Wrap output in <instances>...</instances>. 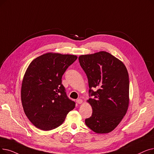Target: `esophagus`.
<instances>
[{
  "label": "esophagus",
  "mask_w": 154,
  "mask_h": 154,
  "mask_svg": "<svg viewBox=\"0 0 154 154\" xmlns=\"http://www.w3.org/2000/svg\"><path fill=\"white\" fill-rule=\"evenodd\" d=\"M76 102H77V103H78V104H81V103H82V100L81 99H77Z\"/></svg>",
  "instance_id": "1"
}]
</instances>
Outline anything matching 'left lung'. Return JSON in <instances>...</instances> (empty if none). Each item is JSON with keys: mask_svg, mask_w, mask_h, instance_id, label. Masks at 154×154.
Instances as JSON below:
<instances>
[{"mask_svg": "<svg viewBox=\"0 0 154 154\" xmlns=\"http://www.w3.org/2000/svg\"><path fill=\"white\" fill-rule=\"evenodd\" d=\"M79 61L88 79L89 97H92L88 101L92 114L85 123L97 133H109L128 108V71L122 62L106 51L81 55Z\"/></svg>", "mask_w": 154, "mask_h": 154, "instance_id": "1", "label": "left lung"}]
</instances>
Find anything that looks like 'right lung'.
Segmentation results:
<instances>
[{
    "label": "right lung",
    "mask_w": 154,
    "mask_h": 154,
    "mask_svg": "<svg viewBox=\"0 0 154 154\" xmlns=\"http://www.w3.org/2000/svg\"><path fill=\"white\" fill-rule=\"evenodd\" d=\"M75 55L48 53L35 58L26 71L21 87L24 111L36 128L45 131L60 126L75 103L66 96L63 73Z\"/></svg>",
    "instance_id": "obj_1"
}]
</instances>
